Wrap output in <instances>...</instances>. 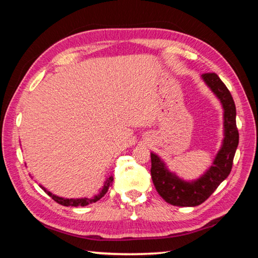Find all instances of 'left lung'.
I'll return each instance as SVG.
<instances>
[{
	"label": "left lung",
	"instance_id": "obj_1",
	"mask_svg": "<svg viewBox=\"0 0 258 258\" xmlns=\"http://www.w3.org/2000/svg\"><path fill=\"white\" fill-rule=\"evenodd\" d=\"M203 82L218 98L223 109V139L213 162L196 179L187 180L170 171L162 159L151 152V177L159 195L175 207H198L229 176L239 143L236 125V106L224 83L215 73H205Z\"/></svg>",
	"mask_w": 258,
	"mask_h": 258
}]
</instances>
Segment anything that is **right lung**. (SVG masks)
Listing matches in <instances>:
<instances>
[{"instance_id": "add662e5", "label": "right lung", "mask_w": 258, "mask_h": 258, "mask_svg": "<svg viewBox=\"0 0 258 258\" xmlns=\"http://www.w3.org/2000/svg\"><path fill=\"white\" fill-rule=\"evenodd\" d=\"M114 180L113 175H110L106 178V180L104 181V186L101 187V189L99 190V193L97 195L93 196V198H81V199H67V198H60V196L55 195L53 193H50L49 190H47L45 188L44 186L39 185L41 188L44 189L45 193H47V195H49L51 199H53L55 202H57L60 205H64V207H87L89 204L96 203L97 201H99L101 198H104L105 194L108 191L109 186L111 185V182Z\"/></svg>"}]
</instances>
